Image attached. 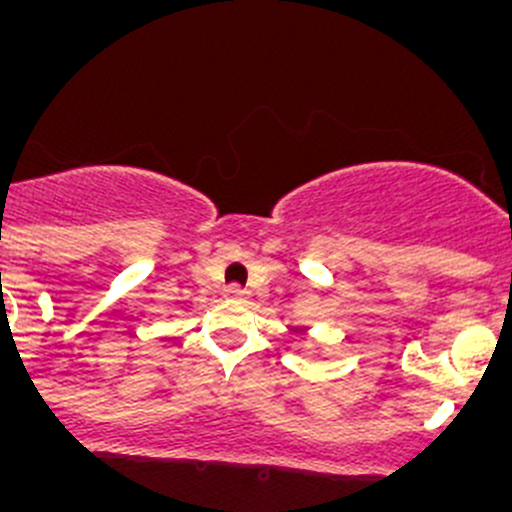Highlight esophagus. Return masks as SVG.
<instances>
[{
    "instance_id": "esophagus-1",
    "label": "esophagus",
    "mask_w": 512,
    "mask_h": 512,
    "mask_svg": "<svg viewBox=\"0 0 512 512\" xmlns=\"http://www.w3.org/2000/svg\"><path fill=\"white\" fill-rule=\"evenodd\" d=\"M224 296L229 298V301H246V298H249V291H246V288H241V286H229L224 291Z\"/></svg>"
}]
</instances>
